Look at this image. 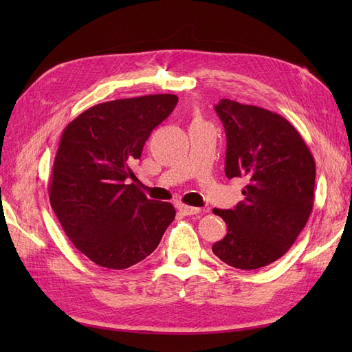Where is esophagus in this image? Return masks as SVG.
Wrapping results in <instances>:
<instances>
[{"label": "esophagus", "instance_id": "1", "mask_svg": "<svg viewBox=\"0 0 352 352\" xmlns=\"http://www.w3.org/2000/svg\"><path fill=\"white\" fill-rule=\"evenodd\" d=\"M177 210L180 212H184L185 216H194V214H198V212H201V208L190 207V206H186V204H179Z\"/></svg>", "mask_w": 352, "mask_h": 352}]
</instances>
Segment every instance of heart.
<instances>
[{"label": "heart", "mask_w": 352, "mask_h": 352, "mask_svg": "<svg viewBox=\"0 0 352 352\" xmlns=\"http://www.w3.org/2000/svg\"><path fill=\"white\" fill-rule=\"evenodd\" d=\"M199 122H204V120H202V119H201V117H199V116L197 114V116L194 117V120H192V123H199Z\"/></svg>", "instance_id": "obj_1"}]
</instances>
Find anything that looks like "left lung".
I'll use <instances>...</instances> for the list:
<instances>
[{
  "label": "left lung",
  "instance_id": "1",
  "mask_svg": "<svg viewBox=\"0 0 352 352\" xmlns=\"http://www.w3.org/2000/svg\"><path fill=\"white\" fill-rule=\"evenodd\" d=\"M214 109L226 131L225 173L247 185L235 208L212 210L228 225L212 252L232 267L260 269L292 247L310 217L316 163L285 117L232 100Z\"/></svg>",
  "mask_w": 352,
  "mask_h": 352
}]
</instances>
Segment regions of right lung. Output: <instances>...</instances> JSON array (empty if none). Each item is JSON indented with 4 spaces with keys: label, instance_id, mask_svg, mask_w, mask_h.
I'll list each match as a JSON object with an SVG mask.
<instances>
[{
    "label": "right lung",
    "instance_id": "add662e5",
    "mask_svg": "<svg viewBox=\"0 0 352 352\" xmlns=\"http://www.w3.org/2000/svg\"><path fill=\"white\" fill-rule=\"evenodd\" d=\"M172 94L102 102L61 135L50 202L63 230L101 267L122 270L146 258L175 220L170 202L148 199L129 179L145 141L176 107Z\"/></svg>",
    "mask_w": 352,
    "mask_h": 352
}]
</instances>
